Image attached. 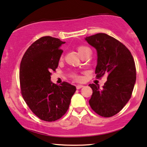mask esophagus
Segmentation results:
<instances>
[{
  "mask_svg": "<svg viewBox=\"0 0 147 147\" xmlns=\"http://www.w3.org/2000/svg\"><path fill=\"white\" fill-rule=\"evenodd\" d=\"M83 87H84V86H83V85H77V86H76V88H77V90L80 89V88H83Z\"/></svg>",
  "mask_w": 147,
  "mask_h": 147,
  "instance_id": "obj_1",
  "label": "esophagus"
}]
</instances>
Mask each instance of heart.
Returning a JSON list of instances; mask_svg holds the SVG:
<instances>
[{
  "mask_svg": "<svg viewBox=\"0 0 147 147\" xmlns=\"http://www.w3.org/2000/svg\"><path fill=\"white\" fill-rule=\"evenodd\" d=\"M77 50L81 56H84L85 55L88 54L90 53V49L88 47H86V46H84V45L78 46V47H77ZM72 77L73 78V79H75L76 81L80 80V78L76 75H73L72 76Z\"/></svg>",
  "mask_w": 147,
  "mask_h": 147,
  "instance_id": "obj_1",
  "label": "heart"
}]
</instances>
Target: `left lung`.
<instances>
[{
    "label": "left lung",
    "mask_w": 147,
    "mask_h": 147,
    "mask_svg": "<svg viewBox=\"0 0 147 147\" xmlns=\"http://www.w3.org/2000/svg\"><path fill=\"white\" fill-rule=\"evenodd\" d=\"M88 43L97 51L96 78L107 75V81L100 89L90 84L92 94L89 100L94 112L102 117L118 114L130 99L136 79L135 61L127 48L105 33L86 37Z\"/></svg>",
    "instance_id": "1"
}]
</instances>
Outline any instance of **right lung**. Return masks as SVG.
Returning <instances> with one entry per match:
<instances>
[{
  "mask_svg": "<svg viewBox=\"0 0 147 147\" xmlns=\"http://www.w3.org/2000/svg\"><path fill=\"white\" fill-rule=\"evenodd\" d=\"M64 42L51 36L38 39L26 50L20 68L21 94L35 116L47 122L55 121L66 114L75 86L63 81L61 86L51 81L55 72Z\"/></svg>",
  "mask_w": 147,
  "mask_h": 147,
  "instance_id": "right-lung-1",
  "label": "right lung"
}]
</instances>
